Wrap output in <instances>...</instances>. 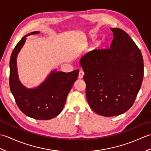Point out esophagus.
<instances>
[{"mask_svg": "<svg viewBox=\"0 0 151 151\" xmlns=\"http://www.w3.org/2000/svg\"><path fill=\"white\" fill-rule=\"evenodd\" d=\"M84 71H83V70H80L79 74H78V78H82L83 76H84Z\"/></svg>", "mask_w": 151, "mask_h": 151, "instance_id": "1", "label": "esophagus"}]
</instances>
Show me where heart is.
<instances>
[{"label": "heart", "mask_w": 151, "mask_h": 151, "mask_svg": "<svg viewBox=\"0 0 151 151\" xmlns=\"http://www.w3.org/2000/svg\"><path fill=\"white\" fill-rule=\"evenodd\" d=\"M104 43V39L100 38V39L97 40L94 43V48H100Z\"/></svg>", "instance_id": "obj_1"}]
</instances>
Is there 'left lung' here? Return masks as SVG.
Here are the masks:
<instances>
[{"instance_id": "8db88e82", "label": "left lung", "mask_w": 151, "mask_h": 151, "mask_svg": "<svg viewBox=\"0 0 151 151\" xmlns=\"http://www.w3.org/2000/svg\"><path fill=\"white\" fill-rule=\"evenodd\" d=\"M110 49L93 50L80 60L89 106L105 117L126 112L134 104L142 86L143 60L130 37L119 28H110Z\"/></svg>"}]
</instances>
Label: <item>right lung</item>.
<instances>
[{"instance_id": "obj_1", "label": "right lung", "mask_w": 151, "mask_h": 151, "mask_svg": "<svg viewBox=\"0 0 151 151\" xmlns=\"http://www.w3.org/2000/svg\"><path fill=\"white\" fill-rule=\"evenodd\" d=\"M32 32L19 41L9 61V87L15 101L22 113L37 120H48L58 115L65 105L67 95L77 80L79 70L70 73L52 70L37 88H27L19 81L17 57L27 36L39 34Z\"/></svg>"}]
</instances>
